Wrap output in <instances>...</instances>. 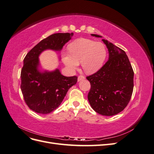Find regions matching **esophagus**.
Returning a JSON list of instances; mask_svg holds the SVG:
<instances>
[{"instance_id": "1", "label": "esophagus", "mask_w": 154, "mask_h": 154, "mask_svg": "<svg viewBox=\"0 0 154 154\" xmlns=\"http://www.w3.org/2000/svg\"><path fill=\"white\" fill-rule=\"evenodd\" d=\"M84 79H85V76H83L82 75H80V76H79L78 77V82H80V81H82L83 80H84Z\"/></svg>"}]
</instances>
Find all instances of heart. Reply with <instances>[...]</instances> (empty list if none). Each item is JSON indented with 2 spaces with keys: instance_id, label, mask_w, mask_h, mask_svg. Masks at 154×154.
Masks as SVG:
<instances>
[{
  "instance_id": "heart-1",
  "label": "heart",
  "mask_w": 154,
  "mask_h": 154,
  "mask_svg": "<svg viewBox=\"0 0 154 154\" xmlns=\"http://www.w3.org/2000/svg\"><path fill=\"white\" fill-rule=\"evenodd\" d=\"M69 53H63V63L70 70L77 69L82 63V69L87 74H93L103 66L106 57V49L101 42L87 38H79L68 45Z\"/></svg>"
}]
</instances>
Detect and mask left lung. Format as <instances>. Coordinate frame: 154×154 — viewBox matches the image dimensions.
<instances>
[{
  "label": "left lung",
  "mask_w": 154,
  "mask_h": 154,
  "mask_svg": "<svg viewBox=\"0 0 154 154\" xmlns=\"http://www.w3.org/2000/svg\"><path fill=\"white\" fill-rule=\"evenodd\" d=\"M102 41L109 57L99 71L87 77L91 85L88 100L97 113L110 116L121 112L128 104L134 88V71L123 50L105 39Z\"/></svg>",
  "instance_id": "obj_1"
}]
</instances>
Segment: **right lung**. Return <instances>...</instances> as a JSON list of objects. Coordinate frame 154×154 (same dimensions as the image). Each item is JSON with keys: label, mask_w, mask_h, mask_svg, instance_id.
Wrapping results in <instances>:
<instances>
[{"label": "right lung", "mask_w": 154, "mask_h": 154, "mask_svg": "<svg viewBox=\"0 0 154 154\" xmlns=\"http://www.w3.org/2000/svg\"><path fill=\"white\" fill-rule=\"evenodd\" d=\"M72 36L73 32L51 35L36 44L24 59L20 88L26 103L35 112L46 114L57 109L68 90L77 82V76H64L58 69L50 72L38 69V57L44 51H60Z\"/></svg>", "instance_id": "right-lung-1"}]
</instances>
